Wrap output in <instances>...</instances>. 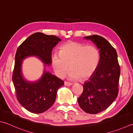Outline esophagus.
<instances>
[{
  "mask_svg": "<svg viewBox=\"0 0 133 133\" xmlns=\"http://www.w3.org/2000/svg\"><path fill=\"white\" fill-rule=\"evenodd\" d=\"M64 84L65 85V86H72V83H69V82H65Z\"/></svg>",
  "mask_w": 133,
  "mask_h": 133,
  "instance_id": "esophagus-1",
  "label": "esophagus"
}]
</instances>
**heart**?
<instances>
[{"label":"heart","mask_w":133,"mask_h":133,"mask_svg":"<svg viewBox=\"0 0 133 133\" xmlns=\"http://www.w3.org/2000/svg\"><path fill=\"white\" fill-rule=\"evenodd\" d=\"M99 59L98 51L91 45L68 42L62 45L59 53L52 55L51 64L56 74L64 77L70 68L68 76L72 79H86L96 71Z\"/></svg>","instance_id":"heart-1"}]
</instances>
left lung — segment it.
Segmentation results:
<instances>
[{"instance_id":"obj_1","label":"left lung","mask_w":133,"mask_h":133,"mask_svg":"<svg viewBox=\"0 0 133 133\" xmlns=\"http://www.w3.org/2000/svg\"><path fill=\"white\" fill-rule=\"evenodd\" d=\"M84 38L96 44L100 58L96 71L83 84L78 104L86 113L97 114L107 109L116 98L121 68L116 50L105 39L97 35Z\"/></svg>"}]
</instances>
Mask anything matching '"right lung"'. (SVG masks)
Returning <instances> with one entry per match:
<instances>
[{
  "label": "right lung",
  "mask_w": 133,
  "mask_h": 133,
  "mask_svg": "<svg viewBox=\"0 0 133 133\" xmlns=\"http://www.w3.org/2000/svg\"><path fill=\"white\" fill-rule=\"evenodd\" d=\"M61 41L54 35L36 32L28 37L17 50L12 76L15 92L19 104L32 113L41 114L48 110L54 103L57 90L64 83L46 71L37 81H27L22 73V61L28 57L35 56L50 65L52 49Z\"/></svg>",
  "instance_id": "add662e5"
}]
</instances>
